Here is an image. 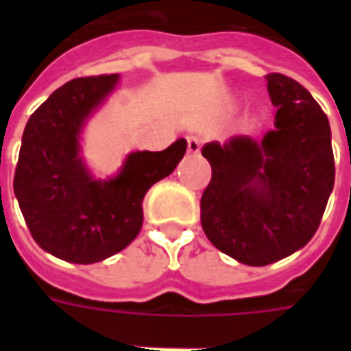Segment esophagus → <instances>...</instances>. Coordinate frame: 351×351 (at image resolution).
Returning <instances> with one entry per match:
<instances>
[{
    "mask_svg": "<svg viewBox=\"0 0 351 351\" xmlns=\"http://www.w3.org/2000/svg\"><path fill=\"white\" fill-rule=\"evenodd\" d=\"M200 147H202V142L198 136H187V153L198 154L200 153Z\"/></svg>",
    "mask_w": 351,
    "mask_h": 351,
    "instance_id": "1",
    "label": "esophagus"
}]
</instances>
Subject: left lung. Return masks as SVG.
I'll return each instance as SVG.
<instances>
[{
	"label": "left lung",
	"mask_w": 351,
	"mask_h": 351,
	"mask_svg": "<svg viewBox=\"0 0 351 351\" xmlns=\"http://www.w3.org/2000/svg\"><path fill=\"white\" fill-rule=\"evenodd\" d=\"M277 107L262 140L209 142L202 156L211 182L200 200L209 242L247 266H267L304 247L315 234L335 182L330 121L295 80L266 76Z\"/></svg>",
	"instance_id": "1"
}]
</instances>
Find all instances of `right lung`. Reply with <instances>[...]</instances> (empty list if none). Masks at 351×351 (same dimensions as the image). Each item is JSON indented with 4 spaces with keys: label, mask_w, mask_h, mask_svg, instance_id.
Returning <instances> with one entry per match:
<instances>
[{
    "label": "right lung",
    "mask_w": 351,
    "mask_h": 351,
    "mask_svg": "<svg viewBox=\"0 0 351 351\" xmlns=\"http://www.w3.org/2000/svg\"><path fill=\"white\" fill-rule=\"evenodd\" d=\"M118 82V74L71 80L36 109L21 138L14 195L27 228L41 250L74 264L125 250L142 230L149 187L186 154L187 142L178 138L164 151L127 154L117 175L95 178L80 154V138Z\"/></svg>",
    "instance_id": "add662e5"
}]
</instances>
